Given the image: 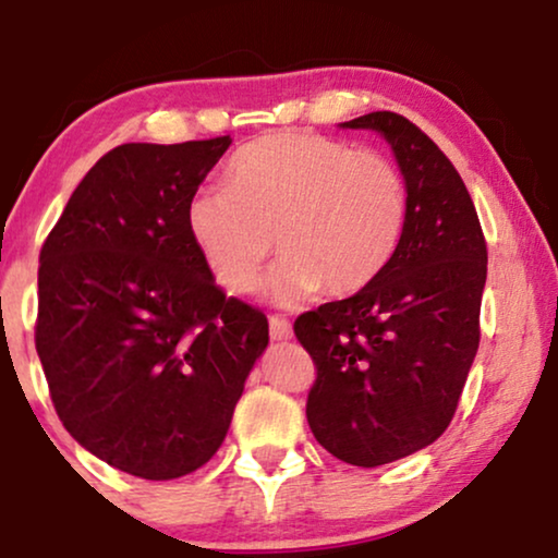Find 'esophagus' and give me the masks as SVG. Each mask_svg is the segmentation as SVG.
<instances>
[{
	"instance_id": "esophagus-1",
	"label": "esophagus",
	"mask_w": 558,
	"mask_h": 558,
	"mask_svg": "<svg viewBox=\"0 0 558 558\" xmlns=\"http://www.w3.org/2000/svg\"><path fill=\"white\" fill-rule=\"evenodd\" d=\"M270 336H272V341H288V338L293 336L291 323H288L286 317L272 315V317H270Z\"/></svg>"
}]
</instances>
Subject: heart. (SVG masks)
<instances>
[{
  "mask_svg": "<svg viewBox=\"0 0 558 558\" xmlns=\"http://www.w3.org/2000/svg\"><path fill=\"white\" fill-rule=\"evenodd\" d=\"M409 220L401 170L377 151L312 131H280L241 146L226 168V189H207L185 207L191 241L213 278L230 293L257 286L278 252V301L325 288L354 296L388 270Z\"/></svg>",
  "mask_w": 558,
  "mask_h": 558,
  "instance_id": "obj_1",
  "label": "heart"
}]
</instances>
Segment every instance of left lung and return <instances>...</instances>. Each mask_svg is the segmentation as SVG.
<instances>
[{
  "mask_svg": "<svg viewBox=\"0 0 558 558\" xmlns=\"http://www.w3.org/2000/svg\"><path fill=\"white\" fill-rule=\"evenodd\" d=\"M393 149L409 191L407 233L362 293L293 323L317 377L306 420L317 444L354 466H380L440 438L480 343L488 246L470 191L438 144L396 112L343 123Z\"/></svg>",
  "mask_w": 558,
  "mask_h": 558,
  "instance_id": "8db88e82",
  "label": "left lung"
}]
</instances>
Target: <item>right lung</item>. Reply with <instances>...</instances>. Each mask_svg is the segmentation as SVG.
<instances>
[{
	"mask_svg": "<svg viewBox=\"0 0 558 558\" xmlns=\"http://www.w3.org/2000/svg\"><path fill=\"white\" fill-rule=\"evenodd\" d=\"M228 146H114L41 246L36 351L54 412L128 475L172 480L207 464L270 341L257 306L215 283L185 222Z\"/></svg>",
	"mask_w": 558,
	"mask_h": 558,
	"instance_id": "add662e5",
	"label": "right lung"
}]
</instances>
